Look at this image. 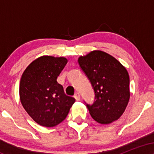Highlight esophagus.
I'll use <instances>...</instances> for the list:
<instances>
[{"mask_svg":"<svg viewBox=\"0 0 154 154\" xmlns=\"http://www.w3.org/2000/svg\"><path fill=\"white\" fill-rule=\"evenodd\" d=\"M74 97H75V98L77 100H80V95H79V93H75V95H74Z\"/></svg>","mask_w":154,"mask_h":154,"instance_id":"34e87169","label":"esophagus"}]
</instances>
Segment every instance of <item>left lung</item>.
Wrapping results in <instances>:
<instances>
[{"label": "left lung", "mask_w": 154, "mask_h": 154, "mask_svg": "<svg viewBox=\"0 0 154 154\" xmlns=\"http://www.w3.org/2000/svg\"><path fill=\"white\" fill-rule=\"evenodd\" d=\"M78 63L95 93L86 106L93 119L109 124L122 115L130 99V77L126 69L111 55L94 51L80 56Z\"/></svg>", "instance_id": "left-lung-1"}]
</instances>
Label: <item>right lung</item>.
<instances>
[{
  "label": "right lung",
  "mask_w": 154,
  "mask_h": 154,
  "mask_svg": "<svg viewBox=\"0 0 154 154\" xmlns=\"http://www.w3.org/2000/svg\"><path fill=\"white\" fill-rule=\"evenodd\" d=\"M63 57L45 56L29 65L22 74L19 95L23 107L35 122L52 128L66 119L75 103L73 97L64 93L57 77L66 66Z\"/></svg>",
  "instance_id": "obj_1"
}]
</instances>
